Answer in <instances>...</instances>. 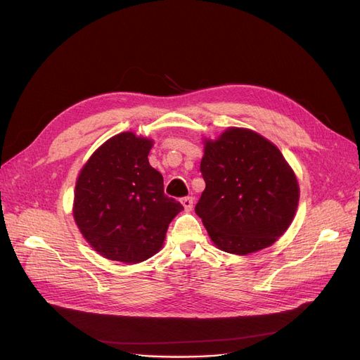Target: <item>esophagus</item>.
<instances>
[{
	"label": "esophagus",
	"mask_w": 360,
	"mask_h": 360,
	"mask_svg": "<svg viewBox=\"0 0 360 360\" xmlns=\"http://www.w3.org/2000/svg\"><path fill=\"white\" fill-rule=\"evenodd\" d=\"M180 201H181V204H183V207H184V210H186V212H191V210H192V207H193V200H192V197H184V198H181Z\"/></svg>",
	"instance_id": "esophagus-1"
}]
</instances>
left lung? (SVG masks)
Returning a JSON list of instances; mask_svg holds the SVG:
<instances>
[{"label":"left lung","instance_id":"left-lung-1","mask_svg":"<svg viewBox=\"0 0 360 360\" xmlns=\"http://www.w3.org/2000/svg\"><path fill=\"white\" fill-rule=\"evenodd\" d=\"M205 181L197 213L213 243L246 255L274 245L299 204V183L279 148L254 130L230 127L205 139Z\"/></svg>","mask_w":360,"mask_h":360}]
</instances>
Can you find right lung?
Returning a JSON list of instances; mask_svg holds the SVG:
<instances>
[{
    "label": "right lung",
    "instance_id": "1",
    "mask_svg": "<svg viewBox=\"0 0 360 360\" xmlns=\"http://www.w3.org/2000/svg\"><path fill=\"white\" fill-rule=\"evenodd\" d=\"M153 141L123 132L97 148L75 188L73 217L101 255L136 264L162 248L183 205L163 192V177L148 163Z\"/></svg>",
    "mask_w": 360,
    "mask_h": 360
}]
</instances>
